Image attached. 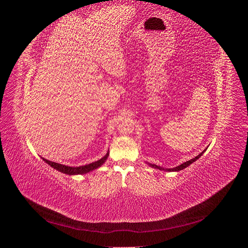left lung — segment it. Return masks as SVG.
I'll return each mask as SVG.
<instances>
[{
  "instance_id": "left-lung-1",
  "label": "left lung",
  "mask_w": 248,
  "mask_h": 248,
  "mask_svg": "<svg viewBox=\"0 0 248 248\" xmlns=\"http://www.w3.org/2000/svg\"><path fill=\"white\" fill-rule=\"evenodd\" d=\"M205 151H206V149H205L204 151H202L201 154H199L197 157H194V158H192V159H190V160H188V161H186V162H184V163H182V164H180V166H178V167H176V168H174V169H163V168H161V167H158V166H156V164H152V163H149V166L154 168V169L161 170H167V171H179V170H181L187 168L188 166H190V164H191L192 162L198 160V159L200 158V157H201L202 154H204Z\"/></svg>"
}]
</instances>
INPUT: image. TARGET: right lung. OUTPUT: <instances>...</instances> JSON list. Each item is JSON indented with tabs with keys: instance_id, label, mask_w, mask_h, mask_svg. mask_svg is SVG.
Wrapping results in <instances>:
<instances>
[{
	"instance_id": "obj_1",
	"label": "right lung",
	"mask_w": 248,
	"mask_h": 248,
	"mask_svg": "<svg viewBox=\"0 0 248 248\" xmlns=\"http://www.w3.org/2000/svg\"><path fill=\"white\" fill-rule=\"evenodd\" d=\"M108 157V152L106 154V156H103L101 159L97 160L95 162H92V163H89V164H86V166H81V167H68V166H64V164H60V163H57V162H52V161H49L46 158H42L44 161H46V163H48V166H50L51 168L56 169L57 170L63 172V174H67V175H84V174H87V172L91 171L93 170H96L98 169L99 167H101L102 164L107 161Z\"/></svg>"
}]
</instances>
